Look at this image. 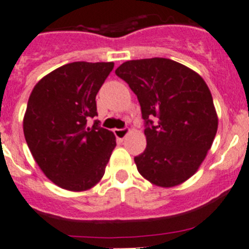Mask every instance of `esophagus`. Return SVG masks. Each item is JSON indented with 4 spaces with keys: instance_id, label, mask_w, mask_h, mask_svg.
Here are the masks:
<instances>
[{
    "instance_id": "esophagus-1",
    "label": "esophagus",
    "mask_w": 249,
    "mask_h": 249,
    "mask_svg": "<svg viewBox=\"0 0 249 249\" xmlns=\"http://www.w3.org/2000/svg\"><path fill=\"white\" fill-rule=\"evenodd\" d=\"M114 136L117 137V140H124L127 136L129 135V129L128 128H121V129H114Z\"/></svg>"
}]
</instances>
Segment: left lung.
Returning a JSON list of instances; mask_svg holds the SVG:
<instances>
[{"label": "left lung", "mask_w": 249, "mask_h": 249, "mask_svg": "<svg viewBox=\"0 0 249 249\" xmlns=\"http://www.w3.org/2000/svg\"><path fill=\"white\" fill-rule=\"evenodd\" d=\"M116 74L136 93L146 122L147 147L135 157L140 175L163 188L186 182L198 171L218 128L207 83L187 66L160 57L127 61Z\"/></svg>", "instance_id": "8db88e82"}]
</instances>
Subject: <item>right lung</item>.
I'll list each match as a JSON object with an SVG mask.
<instances>
[{"label": "right lung", "instance_id": "obj_1", "mask_svg": "<svg viewBox=\"0 0 249 249\" xmlns=\"http://www.w3.org/2000/svg\"><path fill=\"white\" fill-rule=\"evenodd\" d=\"M113 62H72L36 83L23 117V133L36 163L63 190L82 192L102 179L116 147L113 132L92 127L96 96Z\"/></svg>", "mask_w": 249, "mask_h": 249}]
</instances>
